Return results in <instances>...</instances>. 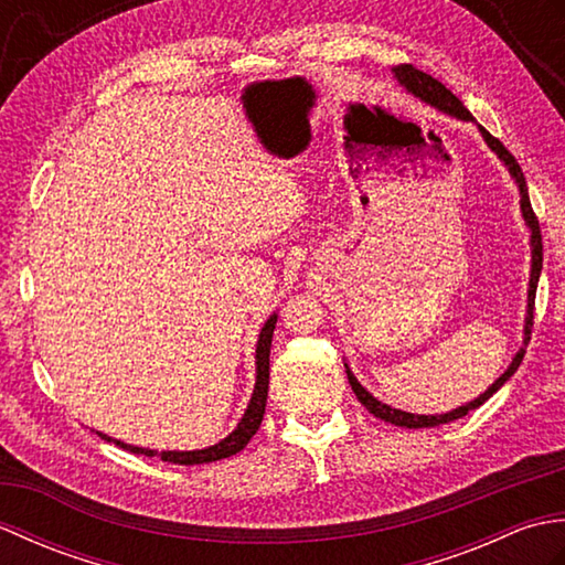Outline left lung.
Masks as SVG:
<instances>
[{"instance_id": "8db88e82", "label": "left lung", "mask_w": 565, "mask_h": 565, "mask_svg": "<svg viewBox=\"0 0 565 565\" xmlns=\"http://www.w3.org/2000/svg\"><path fill=\"white\" fill-rule=\"evenodd\" d=\"M393 75H395V79H398V82L403 84V87H405L407 92L415 94V97H417L419 102H425V104H429V106H435L437 111L447 114V116H454V118H459V121H473L471 111H468L466 106H463L459 99H456L454 94H451L447 87H444V84H441L439 79H435L431 75H427V72L417 70V67H413V65H398V67H393ZM478 130H481L483 140L488 142V148L493 150L502 162H505L510 177L514 179V184H518V189H520V209H522V215H524V223H526V227H530V233H532V274H530V291H526L524 344L520 347V352L514 354L512 364L508 366L505 374H502V376L493 383V386H490L486 393L478 395L476 401L466 403V405H461V407H456V411H451V413H444V415H415V413H405V411H398V407H391V405H386V403L376 401L374 395H371V393L362 386V383L356 381V376L352 374L350 366L344 364V369H347V379H350V386H352L354 395L359 398V403H362L371 415H376V417H381V419H386V423H391V425H395V427H407V429L437 427V425L454 423V419H459V417L468 415L471 411H476V407H478V405H483V403L490 398V395H493L495 391H500L502 386H505V381H508V379L514 374V371L520 369V364H522V359H524V347L530 344V334H532V326H534V296H536L539 274H542V262H544L542 231H539V221H536V215H534V211H532L530 191H526V182H524L522 167L518 164V160L512 158L510 150H508L505 146H502V142H500L498 138L490 136L483 126H478Z\"/></svg>"}]
</instances>
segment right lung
<instances>
[{"instance_id": "1", "label": "right lung", "mask_w": 565, "mask_h": 565, "mask_svg": "<svg viewBox=\"0 0 565 565\" xmlns=\"http://www.w3.org/2000/svg\"><path fill=\"white\" fill-rule=\"evenodd\" d=\"M276 318L279 316H269V320L264 322V328L259 332V340H257V381H255V391H252V398L247 411L239 419L237 427L227 435L225 439H221L218 444H213L209 449H196V451H158V449H142V447H134V444H126L121 439H114L109 435H97L106 441H114L116 447H121L126 451H134V454H146V456H160L162 461L167 463H179V466H196V463H211V461H221L227 459V456H233L237 451H243L247 447V441L255 437V431L262 425V417H264V407H267V391H269V350H271V334H274V326H276Z\"/></svg>"}]
</instances>
